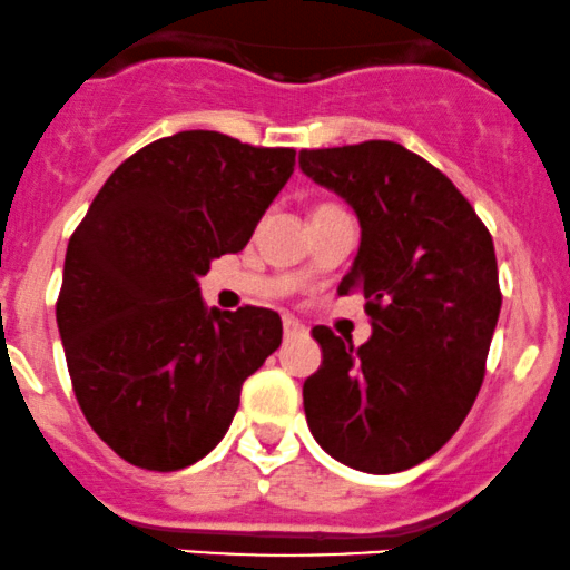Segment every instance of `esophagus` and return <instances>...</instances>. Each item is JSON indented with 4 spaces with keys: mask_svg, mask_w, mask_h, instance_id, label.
<instances>
[{
    "mask_svg": "<svg viewBox=\"0 0 570 570\" xmlns=\"http://www.w3.org/2000/svg\"><path fill=\"white\" fill-rule=\"evenodd\" d=\"M283 333H285V338H296V335L306 333V327L301 325L296 317H283Z\"/></svg>",
    "mask_w": 570,
    "mask_h": 570,
    "instance_id": "1",
    "label": "esophagus"
}]
</instances>
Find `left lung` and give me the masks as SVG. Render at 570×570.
<instances>
[{"label":"left lung","instance_id":"left-lung-1","mask_svg":"<svg viewBox=\"0 0 570 570\" xmlns=\"http://www.w3.org/2000/svg\"><path fill=\"white\" fill-rule=\"evenodd\" d=\"M298 164L360 219L338 293H364L372 322L360 348L312 330L308 431L343 465L399 473L439 452L479 396L502 306L494 243L446 174L389 139L301 150Z\"/></svg>","mask_w":570,"mask_h":570}]
</instances>
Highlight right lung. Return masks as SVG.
Wrapping results in <instances>:
<instances>
[{
	"mask_svg": "<svg viewBox=\"0 0 570 570\" xmlns=\"http://www.w3.org/2000/svg\"><path fill=\"white\" fill-rule=\"evenodd\" d=\"M293 166V147L179 131L126 158L70 235L55 312L70 383L131 465L171 473L206 456L283 343L277 312L206 308L198 277L248 245Z\"/></svg>",
	"mask_w": 570,
	"mask_h": 570,
	"instance_id": "1",
	"label": "right lung"
}]
</instances>
